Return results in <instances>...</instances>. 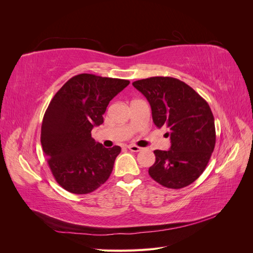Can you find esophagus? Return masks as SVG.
Here are the masks:
<instances>
[{"label":"esophagus","mask_w":253,"mask_h":253,"mask_svg":"<svg viewBox=\"0 0 253 253\" xmlns=\"http://www.w3.org/2000/svg\"><path fill=\"white\" fill-rule=\"evenodd\" d=\"M127 149L131 150L132 152H139V151H141V148L138 147V145H135V144L127 145Z\"/></svg>","instance_id":"34e87169"}]
</instances>
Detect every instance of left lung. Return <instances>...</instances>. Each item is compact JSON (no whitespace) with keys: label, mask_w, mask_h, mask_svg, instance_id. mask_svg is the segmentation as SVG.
Returning a JSON list of instances; mask_svg holds the SVG:
<instances>
[{"label":"left lung","mask_w":253,"mask_h":253,"mask_svg":"<svg viewBox=\"0 0 253 253\" xmlns=\"http://www.w3.org/2000/svg\"><path fill=\"white\" fill-rule=\"evenodd\" d=\"M147 98L157 127L170 129L169 151L155 150L151 177L170 189L191 185L205 171L215 147V125L209 104L188 84L172 77L133 82Z\"/></svg>","instance_id":"left-lung-1"}]
</instances>
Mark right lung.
I'll list each match as a JSON object with an SVG mask.
<instances>
[{"label":"right lung","instance_id":"1","mask_svg":"<svg viewBox=\"0 0 253 253\" xmlns=\"http://www.w3.org/2000/svg\"><path fill=\"white\" fill-rule=\"evenodd\" d=\"M128 84L80 74L51 99L42 121L41 144L53 177L68 192L87 194L109 179L121 148H104L90 132L102 125L110 101Z\"/></svg>","mask_w":253,"mask_h":253}]
</instances>
